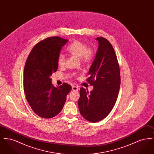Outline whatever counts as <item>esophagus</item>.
<instances>
[{"mask_svg":"<svg viewBox=\"0 0 154 154\" xmlns=\"http://www.w3.org/2000/svg\"><path fill=\"white\" fill-rule=\"evenodd\" d=\"M78 89H79V88H78L77 87H76V86H74V85H73V86L72 87V90H73V91H78Z\"/></svg>","mask_w":154,"mask_h":154,"instance_id":"34e87169","label":"esophagus"}]
</instances>
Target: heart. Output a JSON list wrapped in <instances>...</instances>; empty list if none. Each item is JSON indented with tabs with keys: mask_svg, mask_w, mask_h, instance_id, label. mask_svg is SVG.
<instances>
[{
	"mask_svg": "<svg viewBox=\"0 0 154 154\" xmlns=\"http://www.w3.org/2000/svg\"><path fill=\"white\" fill-rule=\"evenodd\" d=\"M66 50L70 54L78 57H81L82 62H87L91 60L94 56V52L91 47H88L87 45L79 40H75L69 44L66 48ZM57 63L59 66H63L65 63V57L60 54L57 58Z\"/></svg>",
	"mask_w": 154,
	"mask_h": 154,
	"instance_id": "obj_1",
	"label": "heart"
}]
</instances>
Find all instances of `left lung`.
I'll return each mask as SVG.
<instances>
[{"instance_id": "1", "label": "left lung", "mask_w": 154, "mask_h": 154, "mask_svg": "<svg viewBox=\"0 0 154 154\" xmlns=\"http://www.w3.org/2000/svg\"><path fill=\"white\" fill-rule=\"evenodd\" d=\"M99 48L87 79L94 89L89 93L81 87L79 108L81 116L95 123L106 117L117 99L121 84L119 66L117 55L109 41L97 37Z\"/></svg>"}]
</instances>
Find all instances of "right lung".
Masks as SVG:
<instances>
[{
    "instance_id": "add662e5",
    "label": "right lung",
    "mask_w": 154,
    "mask_h": 154,
    "mask_svg": "<svg viewBox=\"0 0 154 154\" xmlns=\"http://www.w3.org/2000/svg\"><path fill=\"white\" fill-rule=\"evenodd\" d=\"M67 42L60 37L46 38L34 46L26 59L23 70L24 92L31 109L40 117L57 116L72 90V86L66 82L55 87L50 78L58 70V57Z\"/></svg>"
}]
</instances>
